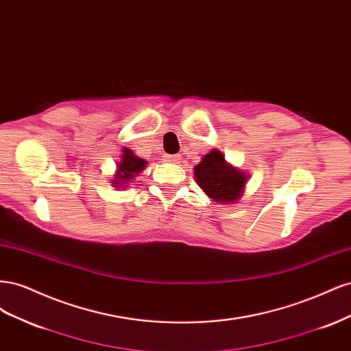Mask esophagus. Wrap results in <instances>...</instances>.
Returning a JSON list of instances; mask_svg holds the SVG:
<instances>
[{
    "label": "esophagus",
    "instance_id": "obj_1",
    "mask_svg": "<svg viewBox=\"0 0 351 351\" xmlns=\"http://www.w3.org/2000/svg\"><path fill=\"white\" fill-rule=\"evenodd\" d=\"M165 161L169 164H178L180 162V155H165Z\"/></svg>",
    "mask_w": 351,
    "mask_h": 351
}]
</instances>
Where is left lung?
Masks as SVG:
<instances>
[{
  "mask_svg": "<svg viewBox=\"0 0 351 351\" xmlns=\"http://www.w3.org/2000/svg\"><path fill=\"white\" fill-rule=\"evenodd\" d=\"M195 178L199 187L218 204H236L247 182V176L230 165L218 149L202 158L195 167Z\"/></svg>",
  "mask_w": 351,
  "mask_h": 351,
  "instance_id": "left-lung-1",
  "label": "left lung"
}]
</instances>
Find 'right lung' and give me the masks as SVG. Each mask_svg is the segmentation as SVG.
I'll list each match as a JSON object with an SVG mask.
<instances>
[{"mask_svg": "<svg viewBox=\"0 0 351 351\" xmlns=\"http://www.w3.org/2000/svg\"><path fill=\"white\" fill-rule=\"evenodd\" d=\"M146 164L145 159L136 156L130 149L124 147L121 161L117 165V173L112 178V186L124 189L127 183H133L132 180L143 171Z\"/></svg>", "mask_w": 351, "mask_h": 351, "instance_id": "add662e5", "label": "right lung"}]
</instances>
